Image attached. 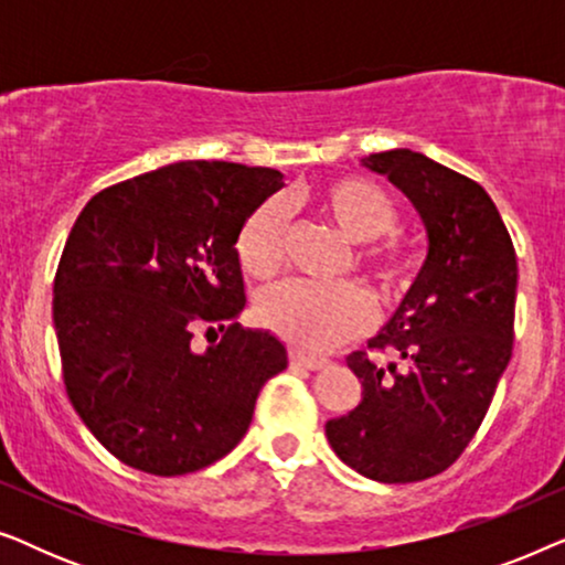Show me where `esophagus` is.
<instances>
[{
    "label": "esophagus",
    "instance_id": "1",
    "mask_svg": "<svg viewBox=\"0 0 565 565\" xmlns=\"http://www.w3.org/2000/svg\"><path fill=\"white\" fill-rule=\"evenodd\" d=\"M290 365L292 367H306V370H323L329 365V360L323 358H308V354L292 350L290 352Z\"/></svg>",
    "mask_w": 565,
    "mask_h": 565
}]
</instances>
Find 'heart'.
<instances>
[{
    "instance_id": "1",
    "label": "heart",
    "mask_w": 565,
    "mask_h": 565,
    "mask_svg": "<svg viewBox=\"0 0 565 565\" xmlns=\"http://www.w3.org/2000/svg\"><path fill=\"white\" fill-rule=\"evenodd\" d=\"M313 211L358 244L354 267L377 285L383 298L396 296L412 277V254L391 231L398 223L393 200L362 177H337L313 192ZM285 215L277 200H265L246 215L236 236L244 273L269 277L282 265ZM370 300L358 285L282 282L257 298V321L285 342L308 352H329L370 327Z\"/></svg>"
}]
</instances>
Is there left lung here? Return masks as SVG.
<instances>
[{
  "instance_id": "8db88e82",
  "label": "left lung",
  "mask_w": 565,
  "mask_h": 565,
  "mask_svg": "<svg viewBox=\"0 0 565 565\" xmlns=\"http://www.w3.org/2000/svg\"><path fill=\"white\" fill-rule=\"evenodd\" d=\"M362 164L385 174L419 211L429 252L404 303L347 365L360 406L327 422L347 466L381 483H414L460 458L512 358L516 254L481 184L424 153L393 149Z\"/></svg>"
}]
</instances>
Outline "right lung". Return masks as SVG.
<instances>
[{
    "label": "right lung",
    "instance_id": "1",
    "mask_svg": "<svg viewBox=\"0 0 565 565\" xmlns=\"http://www.w3.org/2000/svg\"><path fill=\"white\" fill-rule=\"evenodd\" d=\"M282 174L177 161L84 205L53 280L66 396L105 450L151 476L207 468L242 443L288 352L236 323L246 303L236 236ZM198 326L222 331L205 353Z\"/></svg>",
    "mask_w": 565,
    "mask_h": 565
}]
</instances>
